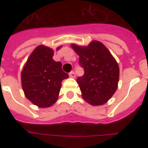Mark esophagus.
I'll list each match as a JSON object with an SVG mask.
<instances>
[{
  "mask_svg": "<svg viewBox=\"0 0 148 148\" xmlns=\"http://www.w3.org/2000/svg\"><path fill=\"white\" fill-rule=\"evenodd\" d=\"M69 77H71V78H75V77H76V74H75V72L74 71H71L69 74Z\"/></svg>",
  "mask_w": 148,
  "mask_h": 148,
  "instance_id": "esophagus-1",
  "label": "esophagus"
}]
</instances>
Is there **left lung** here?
I'll return each instance as SVG.
<instances>
[{"instance_id": "left-lung-1", "label": "left lung", "mask_w": 148, "mask_h": 148, "mask_svg": "<svg viewBox=\"0 0 148 148\" xmlns=\"http://www.w3.org/2000/svg\"><path fill=\"white\" fill-rule=\"evenodd\" d=\"M79 55L84 74L77 79L82 97L93 106L102 105L112 97L119 81V67L104 45L93 40L85 47L71 45Z\"/></svg>"}]
</instances>
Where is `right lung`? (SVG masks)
<instances>
[{
    "instance_id": "obj_1",
    "label": "right lung",
    "mask_w": 148,
    "mask_h": 148,
    "mask_svg": "<svg viewBox=\"0 0 148 148\" xmlns=\"http://www.w3.org/2000/svg\"><path fill=\"white\" fill-rule=\"evenodd\" d=\"M53 49L39 45L31 53L21 72L25 97L39 108H49L55 103L61 82L69 77L62 71V64L53 60Z\"/></svg>"
}]
</instances>
